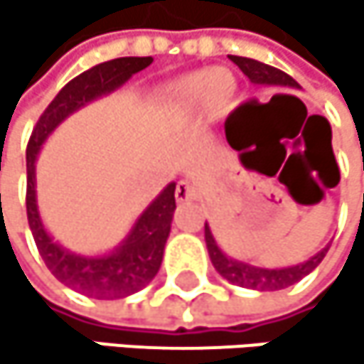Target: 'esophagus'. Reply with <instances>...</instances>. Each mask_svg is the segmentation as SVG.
<instances>
[{"instance_id":"obj_1","label":"esophagus","mask_w":364,"mask_h":364,"mask_svg":"<svg viewBox=\"0 0 364 364\" xmlns=\"http://www.w3.org/2000/svg\"><path fill=\"white\" fill-rule=\"evenodd\" d=\"M174 196H176L178 203H190V200H194L198 194H196V188L190 183V181H178V183H176V190H174Z\"/></svg>"}]
</instances>
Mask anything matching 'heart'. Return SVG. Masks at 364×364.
<instances>
[{
    "mask_svg": "<svg viewBox=\"0 0 364 364\" xmlns=\"http://www.w3.org/2000/svg\"><path fill=\"white\" fill-rule=\"evenodd\" d=\"M237 85L227 69H196L164 87V97L178 117H200L229 107Z\"/></svg>",
    "mask_w": 364,
    "mask_h": 364,
    "instance_id": "1",
    "label": "heart"
}]
</instances>
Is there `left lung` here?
Returning a JSON list of instances; mask_svg holds the SVG:
<instances>
[{"label":"left lung","instance_id":"left-lung-1","mask_svg":"<svg viewBox=\"0 0 364 364\" xmlns=\"http://www.w3.org/2000/svg\"><path fill=\"white\" fill-rule=\"evenodd\" d=\"M237 67L242 69V74L253 82V85H264V87H290V89H299V85L292 80L288 74H284L282 69L271 67L267 63H259L255 58H245V56H229ZM334 157V155H332ZM205 242H207V251H209V259H212L214 269L231 284L242 286V288H251V290H282L288 288L292 284H297L299 279H304L308 273H312L321 259L326 257L328 247L321 249L318 253H314L310 259L292 264V267H284V269H262V267H253L249 262L229 257L216 242V237L209 229V225L205 223Z\"/></svg>","mask_w":364,"mask_h":364}]
</instances>
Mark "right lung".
<instances>
[{"label":"right lung","mask_w":364,"mask_h":364,"mask_svg":"<svg viewBox=\"0 0 364 364\" xmlns=\"http://www.w3.org/2000/svg\"><path fill=\"white\" fill-rule=\"evenodd\" d=\"M152 63V56H124L100 63L74 80H69L38 117L26 150L28 166V192L26 209L28 225L34 235L38 253L52 275L76 292L93 299H122L146 288L159 273L164 249L170 235V225L176 209V183H168L150 205L137 216L124 240L107 253L80 255L58 245L46 229L36 205V157L48 137L60 124L89 102L109 95L129 82L133 74L141 72Z\"/></svg>","instance_id":"1"}]
</instances>
